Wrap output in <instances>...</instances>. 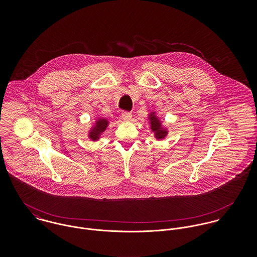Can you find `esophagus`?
I'll return each instance as SVG.
<instances>
[{
  "instance_id": "1",
  "label": "esophagus",
  "mask_w": 257,
  "mask_h": 257,
  "mask_svg": "<svg viewBox=\"0 0 257 257\" xmlns=\"http://www.w3.org/2000/svg\"><path fill=\"white\" fill-rule=\"evenodd\" d=\"M132 113L131 112H128V111H123L122 113H121V118H122V120H124V121H130L131 119H132Z\"/></svg>"
}]
</instances>
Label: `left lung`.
<instances>
[{"label": "left lung", "mask_w": 257, "mask_h": 257, "mask_svg": "<svg viewBox=\"0 0 257 257\" xmlns=\"http://www.w3.org/2000/svg\"><path fill=\"white\" fill-rule=\"evenodd\" d=\"M156 111H150L148 113L150 130L157 141L164 140L168 135V128L162 124V120L157 116Z\"/></svg>", "instance_id": "obj_1"}]
</instances>
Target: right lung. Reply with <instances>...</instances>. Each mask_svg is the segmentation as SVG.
Wrapping results in <instances>:
<instances>
[{
	"mask_svg": "<svg viewBox=\"0 0 257 257\" xmlns=\"http://www.w3.org/2000/svg\"><path fill=\"white\" fill-rule=\"evenodd\" d=\"M109 125V120L107 118L103 117H96L95 122L92 124L90 130L88 131V138L93 141H99L104 134V132L107 130Z\"/></svg>",
	"mask_w": 257,
	"mask_h": 257,
	"instance_id": "right-lung-1",
	"label": "right lung"
}]
</instances>
